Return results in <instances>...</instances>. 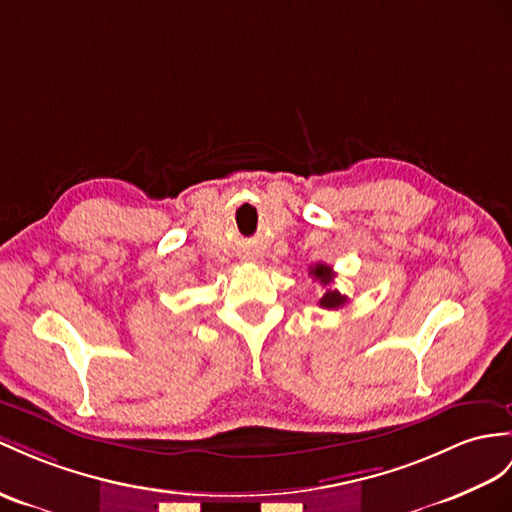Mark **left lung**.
<instances>
[{
  "mask_svg": "<svg viewBox=\"0 0 512 512\" xmlns=\"http://www.w3.org/2000/svg\"><path fill=\"white\" fill-rule=\"evenodd\" d=\"M310 273H313V278L319 280L323 286H328L334 280V271H332L330 265L317 263V265L310 267ZM345 304H347V295L339 293L336 289H328L326 293H323V297L319 299V306L328 308V310H336V308H341Z\"/></svg>",
  "mask_w": 512,
  "mask_h": 512,
  "instance_id": "left-lung-1",
  "label": "left lung"
}]
</instances>
